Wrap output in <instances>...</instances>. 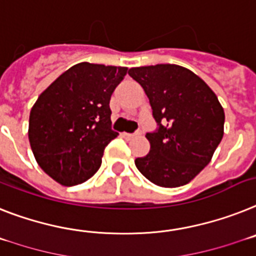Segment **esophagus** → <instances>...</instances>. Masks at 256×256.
I'll return each mask as SVG.
<instances>
[{"instance_id":"esophagus-1","label":"esophagus","mask_w":256,"mask_h":256,"mask_svg":"<svg viewBox=\"0 0 256 256\" xmlns=\"http://www.w3.org/2000/svg\"><path fill=\"white\" fill-rule=\"evenodd\" d=\"M140 134H142V132H140V130H138V132H132V134H128V132H124V134H122V136H124V138H126V139H132V138H135V136H138V135H140Z\"/></svg>"}]
</instances>
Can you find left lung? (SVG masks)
<instances>
[{"instance_id": "obj_1", "label": "left lung", "mask_w": 256, "mask_h": 256, "mask_svg": "<svg viewBox=\"0 0 256 256\" xmlns=\"http://www.w3.org/2000/svg\"><path fill=\"white\" fill-rule=\"evenodd\" d=\"M128 75L150 98L158 128L151 150L135 160L142 174L161 188L184 186L200 173L224 135V109L196 74L170 64L142 66Z\"/></svg>"}]
</instances>
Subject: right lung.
Returning a JSON list of instances; mask_svg holds the SVG:
<instances>
[{"instance_id":"obj_1","label":"right lung","mask_w":256,"mask_h":256,"mask_svg":"<svg viewBox=\"0 0 256 256\" xmlns=\"http://www.w3.org/2000/svg\"><path fill=\"white\" fill-rule=\"evenodd\" d=\"M128 68L90 62L66 70L38 96L28 139L40 168L64 186L87 181L102 165L112 130L109 102Z\"/></svg>"}]
</instances>
